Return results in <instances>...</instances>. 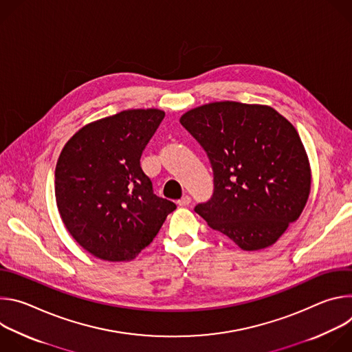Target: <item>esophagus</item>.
I'll return each mask as SVG.
<instances>
[{"label": "esophagus", "instance_id": "esophagus-1", "mask_svg": "<svg viewBox=\"0 0 352 352\" xmlns=\"http://www.w3.org/2000/svg\"><path fill=\"white\" fill-rule=\"evenodd\" d=\"M190 204V196H188V195H185V196H182L179 200H177V205L178 206H188Z\"/></svg>", "mask_w": 352, "mask_h": 352}]
</instances>
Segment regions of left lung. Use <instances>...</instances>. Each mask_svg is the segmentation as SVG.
I'll list each match as a JSON object with an SVG mask.
<instances>
[{
    "mask_svg": "<svg viewBox=\"0 0 352 352\" xmlns=\"http://www.w3.org/2000/svg\"><path fill=\"white\" fill-rule=\"evenodd\" d=\"M181 125L206 152L214 190L195 212L243 250L273 245L302 213L311 167L302 142L269 106L216 102L189 110Z\"/></svg>",
    "mask_w": 352,
    "mask_h": 352,
    "instance_id": "1",
    "label": "left lung"
}]
</instances>
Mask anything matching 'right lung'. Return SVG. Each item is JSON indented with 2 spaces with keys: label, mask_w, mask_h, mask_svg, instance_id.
<instances>
[{
  "label": "right lung",
  "mask_w": 352,
  "mask_h": 352,
  "mask_svg": "<svg viewBox=\"0 0 352 352\" xmlns=\"http://www.w3.org/2000/svg\"><path fill=\"white\" fill-rule=\"evenodd\" d=\"M164 116L157 109L121 111L85 125L63 148L57 208L69 234L98 259H133L177 208L155 195L140 167Z\"/></svg>",
  "instance_id": "obj_1"
}]
</instances>
